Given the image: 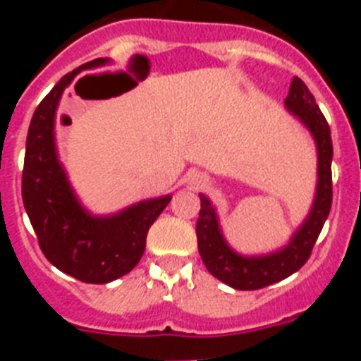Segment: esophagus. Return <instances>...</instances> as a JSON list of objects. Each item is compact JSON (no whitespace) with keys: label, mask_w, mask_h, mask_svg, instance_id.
I'll use <instances>...</instances> for the list:
<instances>
[{"label":"esophagus","mask_w":361,"mask_h":361,"mask_svg":"<svg viewBox=\"0 0 361 361\" xmlns=\"http://www.w3.org/2000/svg\"><path fill=\"white\" fill-rule=\"evenodd\" d=\"M188 183H190V186L193 188H202L208 184V178H206V175L202 173H191L190 177H188Z\"/></svg>","instance_id":"obj_1"}]
</instances>
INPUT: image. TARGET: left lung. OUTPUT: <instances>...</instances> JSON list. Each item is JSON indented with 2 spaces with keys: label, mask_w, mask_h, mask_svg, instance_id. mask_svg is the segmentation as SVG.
Returning a JSON list of instances; mask_svg holds the SVG:
<instances>
[{
  "label": "left lung",
  "mask_w": 361,
  "mask_h": 361,
  "mask_svg": "<svg viewBox=\"0 0 361 361\" xmlns=\"http://www.w3.org/2000/svg\"><path fill=\"white\" fill-rule=\"evenodd\" d=\"M283 106L309 130L314 146H317L318 157L317 191H314L311 209L304 222L293 233L288 244L282 245L280 250L264 255L238 253L226 240L222 228H220L219 213L209 197L199 193L200 213L197 219V242H199V253L202 257L204 266L220 282H224L233 289H240V291L266 288L271 283L288 279L304 266L331 212L333 141H331L329 124L322 116L314 95L298 78H293Z\"/></svg>",
  "instance_id": "8db88e82"
}]
</instances>
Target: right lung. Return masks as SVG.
<instances>
[{"mask_svg":"<svg viewBox=\"0 0 361 361\" xmlns=\"http://www.w3.org/2000/svg\"><path fill=\"white\" fill-rule=\"evenodd\" d=\"M108 65V57L85 63L63 75L41 101L28 128L21 184L25 209L44 257L86 283H108L130 273L145 253L149 226L171 200L168 193L110 215H94L70 184L56 142L59 101L78 73Z\"/></svg>","mask_w":361,"mask_h":361,"instance_id":"1","label":"right lung"}]
</instances>
